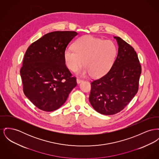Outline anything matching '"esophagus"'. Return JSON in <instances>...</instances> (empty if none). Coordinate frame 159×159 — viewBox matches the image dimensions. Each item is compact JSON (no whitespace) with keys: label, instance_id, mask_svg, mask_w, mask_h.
I'll return each mask as SVG.
<instances>
[{"label":"esophagus","instance_id":"1","mask_svg":"<svg viewBox=\"0 0 159 159\" xmlns=\"http://www.w3.org/2000/svg\"><path fill=\"white\" fill-rule=\"evenodd\" d=\"M76 81H77V83L79 84H80V82H82L83 81V80H82V79H79V78H77V80H76Z\"/></svg>","mask_w":159,"mask_h":159}]
</instances>
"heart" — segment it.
I'll use <instances>...</instances> for the list:
<instances>
[{
	"instance_id": "obj_1",
	"label": "heart",
	"mask_w": 159,
	"mask_h": 159,
	"mask_svg": "<svg viewBox=\"0 0 159 159\" xmlns=\"http://www.w3.org/2000/svg\"><path fill=\"white\" fill-rule=\"evenodd\" d=\"M64 52V61L69 70L76 71L84 65L80 72L83 75L100 77L110 70L115 59L117 48L111 40L86 35L79 38L74 44Z\"/></svg>"
}]
</instances>
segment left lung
Listing matches in <instances>:
<instances>
[{"label":"left lung","instance_id":"1","mask_svg":"<svg viewBox=\"0 0 159 159\" xmlns=\"http://www.w3.org/2000/svg\"><path fill=\"white\" fill-rule=\"evenodd\" d=\"M116 58L110 71L91 82L89 100L97 112L111 115L121 112L138 91L141 66L134 49L118 37Z\"/></svg>","mask_w":159,"mask_h":159}]
</instances>
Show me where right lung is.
<instances>
[{"mask_svg": "<svg viewBox=\"0 0 159 159\" xmlns=\"http://www.w3.org/2000/svg\"><path fill=\"white\" fill-rule=\"evenodd\" d=\"M77 35L75 31L48 33L32 43L25 54L20 71L23 92L40 110L59 109L77 85L64 56L68 44Z\"/></svg>", "mask_w": 159, "mask_h": 159, "instance_id": "obj_1", "label": "right lung"}]
</instances>
